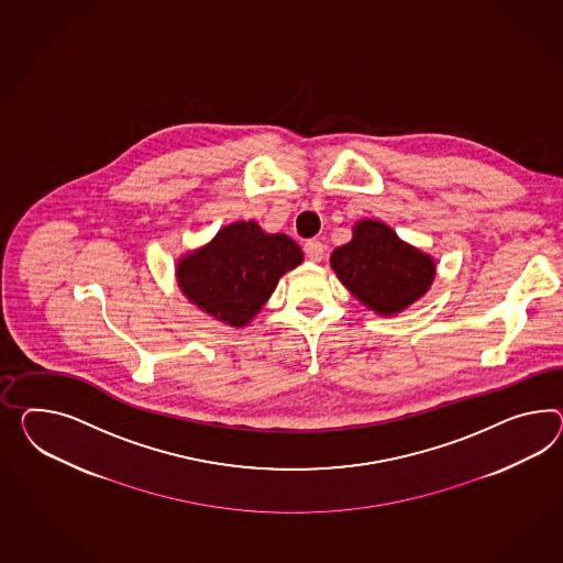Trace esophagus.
<instances>
[{"instance_id":"esophagus-1","label":"esophagus","mask_w":563,"mask_h":563,"mask_svg":"<svg viewBox=\"0 0 563 563\" xmlns=\"http://www.w3.org/2000/svg\"><path fill=\"white\" fill-rule=\"evenodd\" d=\"M303 253H306V257L310 261H322L324 257V245L317 241V239H310V241H306V245H303Z\"/></svg>"}]
</instances>
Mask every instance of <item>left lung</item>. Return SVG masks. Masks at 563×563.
I'll return each mask as SVG.
<instances>
[{
	"label": "left lung",
	"instance_id": "1",
	"mask_svg": "<svg viewBox=\"0 0 563 563\" xmlns=\"http://www.w3.org/2000/svg\"><path fill=\"white\" fill-rule=\"evenodd\" d=\"M341 284L375 312H400L433 284L434 261L377 220H361L353 239L332 251Z\"/></svg>",
	"mask_w": 563,
	"mask_h": 563
}]
</instances>
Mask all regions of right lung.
Wrapping results in <instances>:
<instances>
[{
  "mask_svg": "<svg viewBox=\"0 0 563 563\" xmlns=\"http://www.w3.org/2000/svg\"><path fill=\"white\" fill-rule=\"evenodd\" d=\"M302 260V249L288 234H267L255 222H234L210 245L179 261L177 282L203 312L231 327H245L279 277Z\"/></svg>",
  "mask_w": 563,
  "mask_h": 563,
  "instance_id": "right-lung-1",
  "label": "right lung"
}]
</instances>
